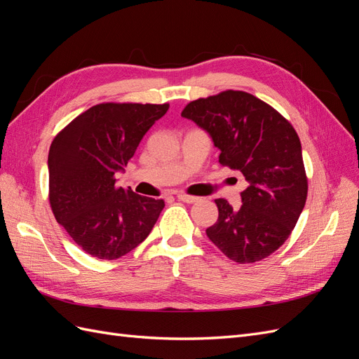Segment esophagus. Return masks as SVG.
<instances>
[{
  "mask_svg": "<svg viewBox=\"0 0 359 359\" xmlns=\"http://www.w3.org/2000/svg\"><path fill=\"white\" fill-rule=\"evenodd\" d=\"M177 198H178L180 201H182V202H186V203H194V202L199 201V198L191 196V194H186V193H178Z\"/></svg>",
  "mask_w": 359,
  "mask_h": 359,
  "instance_id": "obj_1",
  "label": "esophagus"
}]
</instances>
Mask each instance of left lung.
Returning a JSON list of instances; mask_svg holds the SVG:
<instances>
[{
    "label": "left lung",
    "instance_id": "obj_1",
    "mask_svg": "<svg viewBox=\"0 0 359 359\" xmlns=\"http://www.w3.org/2000/svg\"><path fill=\"white\" fill-rule=\"evenodd\" d=\"M210 133L219 163L245 177L243 205L215 199L219 219L210 240L238 264L259 262L285 244L307 201L299 137L273 106L245 91L227 90L190 102L181 112Z\"/></svg>",
    "mask_w": 359,
    "mask_h": 359
}]
</instances>
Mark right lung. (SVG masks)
I'll return each instance as SVG.
<instances>
[{
	"instance_id": "right-lung-1",
	"label": "right lung",
	"mask_w": 359,
	"mask_h": 359,
	"mask_svg": "<svg viewBox=\"0 0 359 359\" xmlns=\"http://www.w3.org/2000/svg\"><path fill=\"white\" fill-rule=\"evenodd\" d=\"M169 109L168 103H100L76 116L49 149V203L85 253L114 260L153 231L165 201L116 186V172Z\"/></svg>"
}]
</instances>
